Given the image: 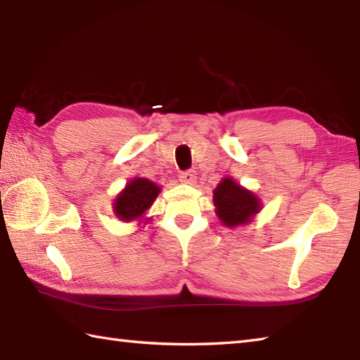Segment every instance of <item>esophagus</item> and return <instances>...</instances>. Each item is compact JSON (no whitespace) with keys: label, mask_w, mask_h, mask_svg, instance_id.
Returning a JSON list of instances; mask_svg holds the SVG:
<instances>
[{"label":"esophagus","mask_w":360,"mask_h":360,"mask_svg":"<svg viewBox=\"0 0 360 360\" xmlns=\"http://www.w3.org/2000/svg\"><path fill=\"white\" fill-rule=\"evenodd\" d=\"M179 181L182 182V184H195L196 182V173L193 170H188V172H184L179 174Z\"/></svg>","instance_id":"obj_1"}]
</instances>
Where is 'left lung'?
I'll list each match as a JSON object with an SVG mask.
<instances>
[{
	"instance_id": "left-lung-1",
	"label": "left lung",
	"mask_w": 360,
	"mask_h": 360,
	"mask_svg": "<svg viewBox=\"0 0 360 360\" xmlns=\"http://www.w3.org/2000/svg\"><path fill=\"white\" fill-rule=\"evenodd\" d=\"M213 204L218 219L223 226L231 229L249 224L263 209L259 198L231 176L221 179L213 190Z\"/></svg>"
}]
</instances>
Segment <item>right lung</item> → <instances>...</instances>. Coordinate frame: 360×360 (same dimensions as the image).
Instances as JSON below:
<instances>
[{
    "label": "right lung",
    "mask_w": 360,
    "mask_h": 360,
    "mask_svg": "<svg viewBox=\"0 0 360 360\" xmlns=\"http://www.w3.org/2000/svg\"><path fill=\"white\" fill-rule=\"evenodd\" d=\"M160 193V187L147 178L136 176L127 182L125 188L116 196L112 202V212L119 221L131 223L139 221L141 224H148L151 218H147L148 209L156 201Z\"/></svg>",
    "instance_id": "1"
}]
</instances>
